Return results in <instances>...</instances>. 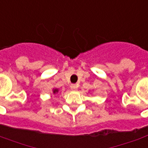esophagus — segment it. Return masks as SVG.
<instances>
[{
	"label": "esophagus",
	"instance_id": "1",
	"mask_svg": "<svg viewBox=\"0 0 148 148\" xmlns=\"http://www.w3.org/2000/svg\"><path fill=\"white\" fill-rule=\"evenodd\" d=\"M71 89L72 90H76L78 88V86L77 85H75V84H73V85H71Z\"/></svg>",
	"mask_w": 148,
	"mask_h": 148
}]
</instances>
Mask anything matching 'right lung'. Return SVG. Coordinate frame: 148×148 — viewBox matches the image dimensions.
Here are the masks:
<instances>
[{"label": "right lung", "instance_id": "right-lung-1", "mask_svg": "<svg viewBox=\"0 0 148 148\" xmlns=\"http://www.w3.org/2000/svg\"><path fill=\"white\" fill-rule=\"evenodd\" d=\"M58 92H59V90H58V89H56V88L53 89V93H54V94H56V93H57Z\"/></svg>", "mask_w": 148, "mask_h": 148}]
</instances>
